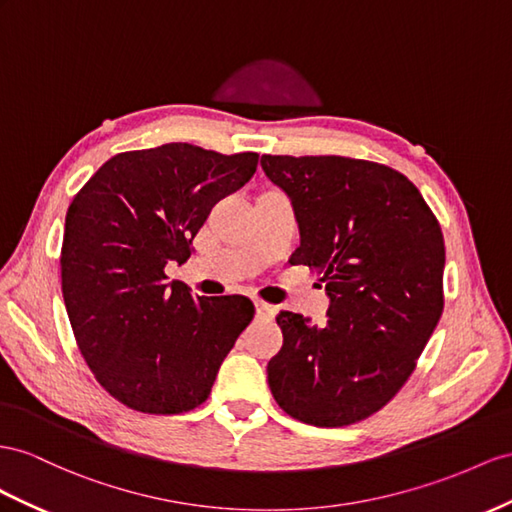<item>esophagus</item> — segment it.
<instances>
[{"label": "esophagus", "instance_id": "34e87169", "mask_svg": "<svg viewBox=\"0 0 512 512\" xmlns=\"http://www.w3.org/2000/svg\"><path fill=\"white\" fill-rule=\"evenodd\" d=\"M255 311H257V318L261 320H272L274 313H277V309L264 303V300H255Z\"/></svg>", "mask_w": 512, "mask_h": 512}]
</instances>
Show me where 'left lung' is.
I'll return each mask as SVG.
<instances>
[{
    "label": "left lung",
    "mask_w": 512,
    "mask_h": 512,
    "mask_svg": "<svg viewBox=\"0 0 512 512\" xmlns=\"http://www.w3.org/2000/svg\"><path fill=\"white\" fill-rule=\"evenodd\" d=\"M290 196L300 246L331 298L324 326L281 311L283 346L268 385L298 422L339 428L396 396L443 311V233L424 196L398 170L342 155H261Z\"/></svg>",
    "instance_id": "8db88e82"
}]
</instances>
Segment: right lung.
I'll return each instance as SVG.
<instances>
[{
  "instance_id": "right-lung-1",
  "label": "right lung",
  "mask_w": 512,
  "mask_h": 512,
  "mask_svg": "<svg viewBox=\"0 0 512 512\" xmlns=\"http://www.w3.org/2000/svg\"><path fill=\"white\" fill-rule=\"evenodd\" d=\"M257 160L188 142L125 151L69 205L60 268L71 329L97 383L129 409H196L251 324V298H194L164 268L190 257L212 207L255 175Z\"/></svg>"
}]
</instances>
